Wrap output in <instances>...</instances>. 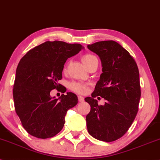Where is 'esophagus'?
I'll return each mask as SVG.
<instances>
[{"label": "esophagus", "instance_id": "1", "mask_svg": "<svg viewBox=\"0 0 160 160\" xmlns=\"http://www.w3.org/2000/svg\"><path fill=\"white\" fill-rule=\"evenodd\" d=\"M78 100H79V101L80 102H82V101H84V98L82 97V96H78Z\"/></svg>", "mask_w": 160, "mask_h": 160}]
</instances>
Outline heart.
I'll return each mask as SVG.
<instances>
[{
  "label": "heart",
  "mask_w": 160,
  "mask_h": 160,
  "mask_svg": "<svg viewBox=\"0 0 160 160\" xmlns=\"http://www.w3.org/2000/svg\"><path fill=\"white\" fill-rule=\"evenodd\" d=\"M97 58L94 55L92 54H86L82 56V62H83V64L86 65V67L89 66V65L93 62L95 59ZM71 88L73 91L78 92V93L82 94L85 93L87 90V86L85 84L81 83V82H73L71 83Z\"/></svg>",
  "instance_id": "b5f03b06"
}]
</instances>
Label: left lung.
Returning <instances> with one entry per match:
<instances>
[{"label": "left lung", "instance_id": "1", "mask_svg": "<svg viewBox=\"0 0 160 160\" xmlns=\"http://www.w3.org/2000/svg\"><path fill=\"white\" fill-rule=\"evenodd\" d=\"M101 61L102 74L92 97L85 101L91 110L86 115L88 133L96 139L113 142L126 133L135 119L141 97L139 72L135 60L120 44L112 40L88 45ZM106 100L99 106L93 99Z\"/></svg>", "mask_w": 160, "mask_h": 160}]
</instances>
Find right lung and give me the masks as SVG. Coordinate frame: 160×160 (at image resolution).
Returning <instances> with one entry per match:
<instances>
[{
    "label": "right lung",
    "mask_w": 160,
    "mask_h": 160,
    "mask_svg": "<svg viewBox=\"0 0 160 160\" xmlns=\"http://www.w3.org/2000/svg\"><path fill=\"white\" fill-rule=\"evenodd\" d=\"M84 49L80 44L47 41L30 50L19 62L13 86L15 109L22 126L36 138H48L62 129L68 109L78 103L72 92L59 98L51 97V90L60 84L67 59ZM62 92H66L65 87Z\"/></svg>",
    "instance_id": "1"
}]
</instances>
